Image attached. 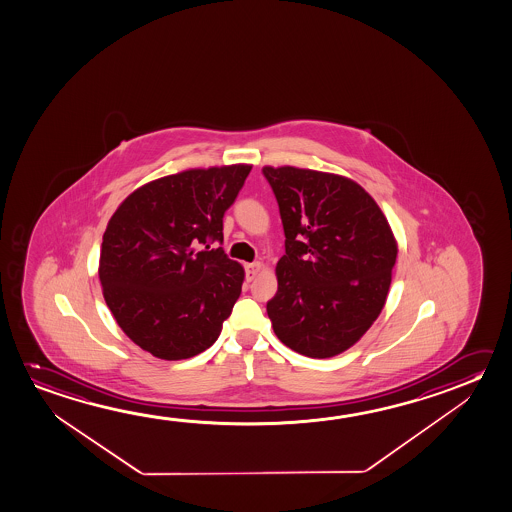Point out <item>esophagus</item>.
Segmentation results:
<instances>
[{
  "label": "esophagus",
  "mask_w": 512,
  "mask_h": 512,
  "mask_svg": "<svg viewBox=\"0 0 512 512\" xmlns=\"http://www.w3.org/2000/svg\"><path fill=\"white\" fill-rule=\"evenodd\" d=\"M261 268H263V265H261L260 261H254V263L245 265V277H247V281H252L254 277L258 276L261 272Z\"/></svg>",
  "instance_id": "esophagus-1"
}]
</instances>
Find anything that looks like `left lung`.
I'll list each match as a JSON object with an SVG mask.
<instances>
[{
	"instance_id": "obj_1",
	"label": "left lung",
	"mask_w": 512,
	"mask_h": 512,
	"mask_svg": "<svg viewBox=\"0 0 512 512\" xmlns=\"http://www.w3.org/2000/svg\"><path fill=\"white\" fill-rule=\"evenodd\" d=\"M283 220L274 333L302 356H338L381 315L397 240L379 204L356 181L299 167H263Z\"/></svg>"
}]
</instances>
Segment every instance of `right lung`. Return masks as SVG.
Segmentation results:
<instances>
[{"label": "right lung", "mask_w": 512, "mask_h": 512, "mask_svg": "<svg viewBox=\"0 0 512 512\" xmlns=\"http://www.w3.org/2000/svg\"><path fill=\"white\" fill-rule=\"evenodd\" d=\"M252 165L149 181L108 220L99 281L106 306L138 347L178 361L211 347L242 293L244 267L219 249L222 219Z\"/></svg>", "instance_id": "right-lung-1"}]
</instances>
